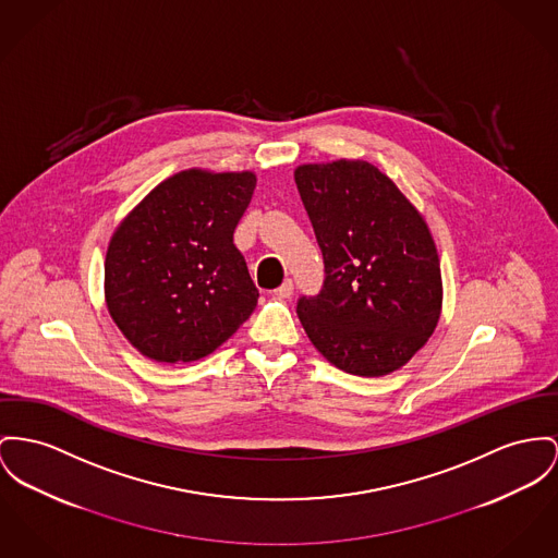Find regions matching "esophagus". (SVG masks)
I'll return each mask as SVG.
<instances>
[{
    "label": "esophagus",
    "mask_w": 558,
    "mask_h": 558,
    "mask_svg": "<svg viewBox=\"0 0 558 558\" xmlns=\"http://www.w3.org/2000/svg\"><path fill=\"white\" fill-rule=\"evenodd\" d=\"M272 294L277 298H292V294H294V283H292V279H286Z\"/></svg>",
    "instance_id": "esophagus-1"
}]
</instances>
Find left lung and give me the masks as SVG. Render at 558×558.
I'll return each mask as SVG.
<instances>
[{
  "mask_svg": "<svg viewBox=\"0 0 558 558\" xmlns=\"http://www.w3.org/2000/svg\"><path fill=\"white\" fill-rule=\"evenodd\" d=\"M294 180L326 264L322 292L298 300L308 340L349 374L402 368L442 313L440 258L425 218L366 160L300 165Z\"/></svg>",
  "mask_w": 558,
  "mask_h": 558,
  "instance_id": "8db88e82",
  "label": "left lung"
}]
</instances>
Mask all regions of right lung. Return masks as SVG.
Wrapping results in <instances>:
<instances>
[{
	"label": "right lung",
	"mask_w": 558,
	"mask_h": 558,
	"mask_svg": "<svg viewBox=\"0 0 558 558\" xmlns=\"http://www.w3.org/2000/svg\"><path fill=\"white\" fill-rule=\"evenodd\" d=\"M254 171H180L118 223L106 254V304L124 338L162 364L196 362L258 304L234 228Z\"/></svg>",
	"instance_id": "add662e5"
}]
</instances>
